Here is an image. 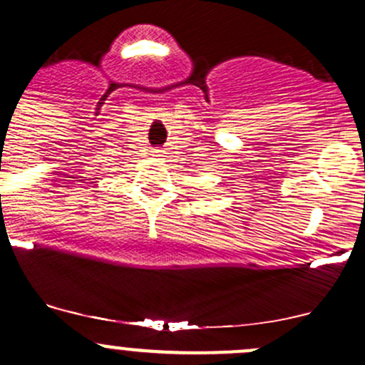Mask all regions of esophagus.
I'll return each mask as SVG.
<instances>
[{"instance_id":"esophagus-1","label":"esophagus","mask_w":365,"mask_h":365,"mask_svg":"<svg viewBox=\"0 0 365 365\" xmlns=\"http://www.w3.org/2000/svg\"><path fill=\"white\" fill-rule=\"evenodd\" d=\"M161 152H163V150H154V155H155V158H159V155H161Z\"/></svg>"}]
</instances>
